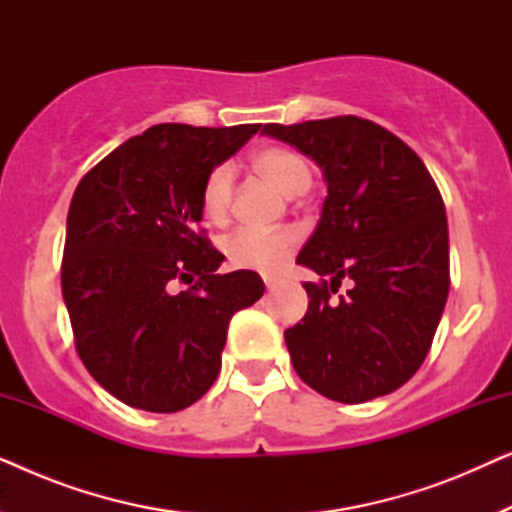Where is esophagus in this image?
<instances>
[{
	"instance_id": "obj_1",
	"label": "esophagus",
	"mask_w": 512,
	"mask_h": 512,
	"mask_svg": "<svg viewBox=\"0 0 512 512\" xmlns=\"http://www.w3.org/2000/svg\"><path fill=\"white\" fill-rule=\"evenodd\" d=\"M263 282H265V286H268V291H272L279 284V279L277 277H263Z\"/></svg>"
}]
</instances>
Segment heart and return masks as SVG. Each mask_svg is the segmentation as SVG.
I'll return each instance as SVG.
<instances>
[{
	"label": "heart",
	"mask_w": 512,
	"mask_h": 512,
	"mask_svg": "<svg viewBox=\"0 0 512 512\" xmlns=\"http://www.w3.org/2000/svg\"><path fill=\"white\" fill-rule=\"evenodd\" d=\"M251 167L275 184L284 195H303L312 184L310 165L296 151L284 146H265L251 156ZM235 172L228 163H221L207 172L200 188L202 212L212 223H223L233 205ZM300 242V235L293 228L279 230H251L240 228L223 237L221 251L226 261L237 270L277 272L289 261Z\"/></svg>",
	"instance_id": "obj_1"
}]
</instances>
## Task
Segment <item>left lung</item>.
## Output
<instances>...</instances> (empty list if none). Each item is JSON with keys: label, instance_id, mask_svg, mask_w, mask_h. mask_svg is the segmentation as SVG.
I'll return each instance as SVG.
<instances>
[{"label": "left lung", "instance_id": "obj_1", "mask_svg": "<svg viewBox=\"0 0 512 512\" xmlns=\"http://www.w3.org/2000/svg\"><path fill=\"white\" fill-rule=\"evenodd\" d=\"M263 135L319 165L326 200L298 263L307 314L286 328L300 380L338 403L391 394L429 354L450 293L447 216L429 170L408 144L356 116L293 125ZM347 281L345 297L332 298Z\"/></svg>", "mask_w": 512, "mask_h": 512}]
</instances>
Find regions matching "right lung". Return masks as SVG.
<instances>
[{
	"label": "right lung",
	"instance_id": "obj_1",
	"mask_svg": "<svg viewBox=\"0 0 512 512\" xmlns=\"http://www.w3.org/2000/svg\"><path fill=\"white\" fill-rule=\"evenodd\" d=\"M258 130L153 125L76 186L62 298L83 366L130 408L179 412L205 396L230 319L263 296L256 272L216 275L223 256L195 228L207 172Z\"/></svg>",
	"mask_w": 512,
	"mask_h": 512
}]
</instances>
